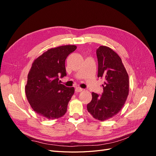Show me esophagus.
Listing matches in <instances>:
<instances>
[{
    "label": "esophagus",
    "instance_id": "esophagus-1",
    "mask_svg": "<svg viewBox=\"0 0 156 156\" xmlns=\"http://www.w3.org/2000/svg\"><path fill=\"white\" fill-rule=\"evenodd\" d=\"M83 90V88H79V87H76V88H75V92H81Z\"/></svg>",
    "mask_w": 156,
    "mask_h": 156
}]
</instances>
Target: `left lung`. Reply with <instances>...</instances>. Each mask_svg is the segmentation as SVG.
I'll return each mask as SVG.
<instances>
[{"instance_id": "left-lung-1", "label": "left lung", "mask_w": 156, "mask_h": 156, "mask_svg": "<svg viewBox=\"0 0 156 156\" xmlns=\"http://www.w3.org/2000/svg\"><path fill=\"white\" fill-rule=\"evenodd\" d=\"M98 77L104 79L101 95L92 92L87 110L94 119L105 121L119 113L129 93V76L120 56L111 48L100 46L96 49Z\"/></svg>"}]
</instances>
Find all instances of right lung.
<instances>
[{"instance_id": "right-lung-1", "label": "right lung", "mask_w": 156, "mask_h": 156, "mask_svg": "<svg viewBox=\"0 0 156 156\" xmlns=\"http://www.w3.org/2000/svg\"><path fill=\"white\" fill-rule=\"evenodd\" d=\"M76 49L75 45H69L50 49L32 64L26 96L33 110L45 119H58L67 111L75 89L60 84L58 77L66 76L65 60Z\"/></svg>"}]
</instances>
